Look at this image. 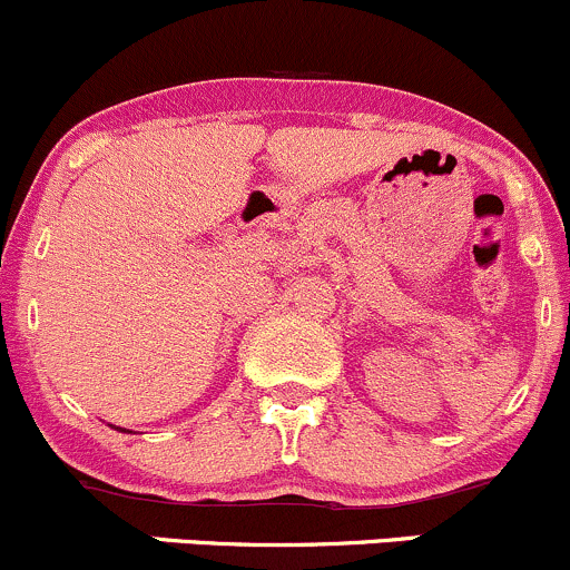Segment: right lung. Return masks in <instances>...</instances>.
<instances>
[{
    "instance_id": "add662e5",
    "label": "right lung",
    "mask_w": 570,
    "mask_h": 570,
    "mask_svg": "<svg viewBox=\"0 0 570 570\" xmlns=\"http://www.w3.org/2000/svg\"><path fill=\"white\" fill-rule=\"evenodd\" d=\"M116 430H121V426H116Z\"/></svg>"
}]
</instances>
